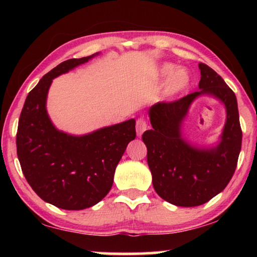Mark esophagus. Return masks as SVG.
I'll use <instances>...</instances> for the list:
<instances>
[{
	"mask_svg": "<svg viewBox=\"0 0 257 257\" xmlns=\"http://www.w3.org/2000/svg\"><path fill=\"white\" fill-rule=\"evenodd\" d=\"M147 129V121L145 118H138L136 121V132H137V136L141 137L143 133Z\"/></svg>",
	"mask_w": 257,
	"mask_h": 257,
	"instance_id": "esophagus-1",
	"label": "esophagus"
}]
</instances>
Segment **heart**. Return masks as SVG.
I'll list each match as a JSON object with an SVG mask.
<instances>
[{
	"label": "heart",
	"instance_id": "obj_1",
	"mask_svg": "<svg viewBox=\"0 0 257 257\" xmlns=\"http://www.w3.org/2000/svg\"><path fill=\"white\" fill-rule=\"evenodd\" d=\"M159 76L161 77H169L167 90L169 94H177L184 90L187 86L189 85L190 76L185 69H177L173 64L167 63L163 64L159 69Z\"/></svg>",
	"mask_w": 257,
	"mask_h": 257
}]
</instances>
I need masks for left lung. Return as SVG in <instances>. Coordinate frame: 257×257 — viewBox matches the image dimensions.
Wrapping results in <instances>:
<instances>
[{
	"label": "left lung",
	"instance_id": "8db88e82",
	"mask_svg": "<svg viewBox=\"0 0 257 257\" xmlns=\"http://www.w3.org/2000/svg\"><path fill=\"white\" fill-rule=\"evenodd\" d=\"M198 67L201 90L173 102L156 103L150 108L153 129L146 130L142 136L147 147L154 189L161 198L177 206L202 205L221 193L231 180L241 150L242 132L236 95L212 68L204 63ZM203 93L219 98L227 110L220 144L211 150L195 149L180 134L191 102Z\"/></svg>",
	"mask_w": 257,
	"mask_h": 257
}]
</instances>
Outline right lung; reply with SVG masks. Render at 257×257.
<instances>
[{
    "instance_id": "1",
    "label": "right lung",
    "mask_w": 257,
    "mask_h": 257,
    "mask_svg": "<svg viewBox=\"0 0 257 257\" xmlns=\"http://www.w3.org/2000/svg\"><path fill=\"white\" fill-rule=\"evenodd\" d=\"M94 55L60 63L30 90L17 132V154L26 180L43 201L63 210H84L110 191L115 168L129 142L136 137V121L70 136L52 124L46 96L52 80Z\"/></svg>"
}]
</instances>
